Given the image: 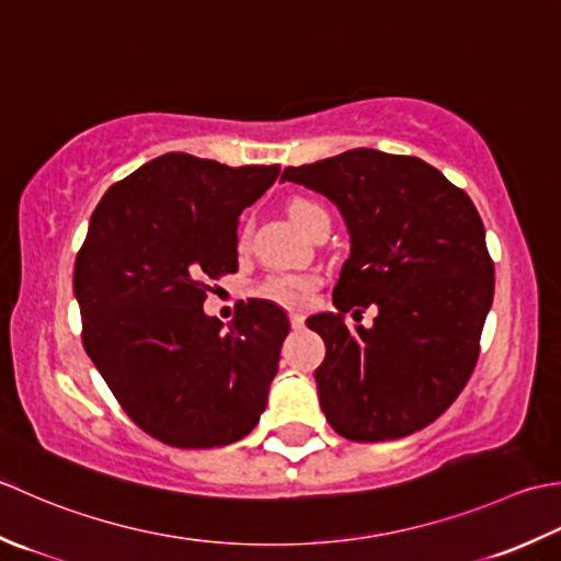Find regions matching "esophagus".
Returning a JSON list of instances; mask_svg holds the SVG:
<instances>
[{
    "label": "esophagus",
    "instance_id": "34e87169",
    "mask_svg": "<svg viewBox=\"0 0 561 561\" xmlns=\"http://www.w3.org/2000/svg\"><path fill=\"white\" fill-rule=\"evenodd\" d=\"M290 324H293V329H302L305 317L300 312H290Z\"/></svg>",
    "mask_w": 561,
    "mask_h": 561
}]
</instances>
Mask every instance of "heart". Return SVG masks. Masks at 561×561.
I'll use <instances>...</instances> for the list:
<instances>
[{
    "label": "heart",
    "instance_id": "1",
    "mask_svg": "<svg viewBox=\"0 0 561 561\" xmlns=\"http://www.w3.org/2000/svg\"><path fill=\"white\" fill-rule=\"evenodd\" d=\"M288 213L293 217V222L300 227L305 234H310L314 227L329 220V213L324 210V205H319L317 201L310 198H293L288 203ZM249 242V227H244L242 234H239V247H247ZM317 278L307 276V273H283V276H271L264 285H261V295L268 297L273 302L297 307L307 300V295L314 290Z\"/></svg>",
    "mask_w": 561,
    "mask_h": 561
}]
</instances>
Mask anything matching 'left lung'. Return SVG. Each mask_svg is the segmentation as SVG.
<instances>
[{
  "instance_id": "obj_1",
  "label": "left lung",
  "mask_w": 561,
  "mask_h": 561,
  "mask_svg": "<svg viewBox=\"0 0 561 561\" xmlns=\"http://www.w3.org/2000/svg\"><path fill=\"white\" fill-rule=\"evenodd\" d=\"M280 179L327 196L351 234L339 312L307 319L327 346L314 380L329 426L360 443L428 426L470 380L494 297L474 203L424 159L368 147L288 167ZM370 304V330L343 324Z\"/></svg>"
}]
</instances>
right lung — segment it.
Returning a JSON list of instances; mask_svg holds the SVG:
<instances>
[{"mask_svg": "<svg viewBox=\"0 0 561 561\" xmlns=\"http://www.w3.org/2000/svg\"><path fill=\"white\" fill-rule=\"evenodd\" d=\"M280 167L169 152L113 184L75 261L82 344L137 426L171 448H217L259 424L290 322L278 305L203 312L237 271L239 215Z\"/></svg>", "mask_w": 561, "mask_h": 561, "instance_id": "1", "label": "right lung"}]
</instances>
